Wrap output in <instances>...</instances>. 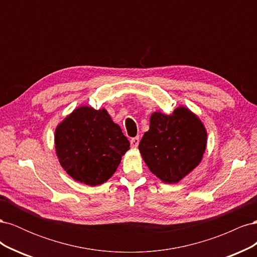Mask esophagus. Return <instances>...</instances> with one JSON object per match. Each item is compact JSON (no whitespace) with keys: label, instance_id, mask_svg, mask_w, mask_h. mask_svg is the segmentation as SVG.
Here are the masks:
<instances>
[{"label":"esophagus","instance_id":"1","mask_svg":"<svg viewBox=\"0 0 257 257\" xmlns=\"http://www.w3.org/2000/svg\"><path fill=\"white\" fill-rule=\"evenodd\" d=\"M138 145H139V137H138V136L131 139V146H132V147H133V148H137Z\"/></svg>","mask_w":257,"mask_h":257}]
</instances>
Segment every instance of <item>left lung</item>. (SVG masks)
Here are the masks:
<instances>
[{"label": "left lung", "instance_id": "8db88e82", "mask_svg": "<svg viewBox=\"0 0 257 257\" xmlns=\"http://www.w3.org/2000/svg\"><path fill=\"white\" fill-rule=\"evenodd\" d=\"M207 131L198 116L186 107L172 114L160 111L150 116V128L138 149L150 172L165 183H178L203 159Z\"/></svg>", "mask_w": 257, "mask_h": 257}]
</instances>
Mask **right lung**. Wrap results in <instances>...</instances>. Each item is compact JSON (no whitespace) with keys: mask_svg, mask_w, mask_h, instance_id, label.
I'll return each instance as SVG.
<instances>
[{"mask_svg":"<svg viewBox=\"0 0 257 257\" xmlns=\"http://www.w3.org/2000/svg\"><path fill=\"white\" fill-rule=\"evenodd\" d=\"M54 148L74 180L95 186L114 174L130 142L104 108L81 106L57 126Z\"/></svg>","mask_w":257,"mask_h":257,"instance_id":"right-lung-1","label":"right lung"}]
</instances>
